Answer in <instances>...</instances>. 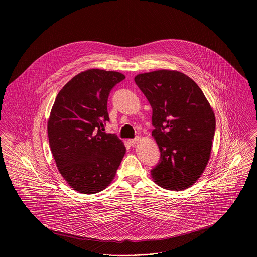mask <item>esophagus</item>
Masks as SVG:
<instances>
[{
	"instance_id": "1",
	"label": "esophagus",
	"mask_w": 257,
	"mask_h": 257,
	"mask_svg": "<svg viewBox=\"0 0 257 257\" xmlns=\"http://www.w3.org/2000/svg\"><path fill=\"white\" fill-rule=\"evenodd\" d=\"M140 141V138L138 137V138H136V139H134V140H130L128 141V143L132 145V146H135V145H137L138 144V142Z\"/></svg>"
}]
</instances>
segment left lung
<instances>
[{"mask_svg":"<svg viewBox=\"0 0 257 257\" xmlns=\"http://www.w3.org/2000/svg\"><path fill=\"white\" fill-rule=\"evenodd\" d=\"M135 81L152 108V137L161 153L151 178L164 189L185 190L210 160L215 112L200 87L182 72L161 69L139 74Z\"/></svg>","mask_w":257,"mask_h":257,"instance_id":"8db88e82","label":"left lung"}]
</instances>
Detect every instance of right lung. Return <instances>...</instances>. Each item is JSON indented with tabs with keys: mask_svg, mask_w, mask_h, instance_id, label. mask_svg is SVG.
<instances>
[{
	"mask_svg": "<svg viewBox=\"0 0 257 257\" xmlns=\"http://www.w3.org/2000/svg\"><path fill=\"white\" fill-rule=\"evenodd\" d=\"M123 74L88 69L59 91L47 121L49 147L57 169L73 190L95 194L113 180L125 154L123 143L106 134L108 97Z\"/></svg>",
	"mask_w": 257,
	"mask_h": 257,
	"instance_id": "add662e5",
	"label": "right lung"
}]
</instances>
